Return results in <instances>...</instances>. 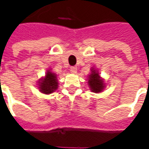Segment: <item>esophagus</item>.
Here are the masks:
<instances>
[{
	"instance_id": "34e87169",
	"label": "esophagus",
	"mask_w": 149,
	"mask_h": 149,
	"mask_svg": "<svg viewBox=\"0 0 149 149\" xmlns=\"http://www.w3.org/2000/svg\"><path fill=\"white\" fill-rule=\"evenodd\" d=\"M70 71L72 73H77V66H72V67H70Z\"/></svg>"
}]
</instances>
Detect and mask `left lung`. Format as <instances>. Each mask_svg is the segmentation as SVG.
I'll return each mask as SVG.
<instances>
[{
	"label": "left lung",
	"instance_id": "1",
	"mask_svg": "<svg viewBox=\"0 0 149 149\" xmlns=\"http://www.w3.org/2000/svg\"><path fill=\"white\" fill-rule=\"evenodd\" d=\"M92 72L88 77V84L90 88V90L93 93H100L102 92L104 88V84L103 80L100 78L99 72L95 70L94 68L91 69Z\"/></svg>",
	"mask_w": 149,
	"mask_h": 149
}]
</instances>
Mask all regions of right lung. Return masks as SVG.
<instances>
[{
  "instance_id": "add662e5",
  "label": "right lung",
  "mask_w": 149,
  "mask_h": 149,
  "mask_svg": "<svg viewBox=\"0 0 149 149\" xmlns=\"http://www.w3.org/2000/svg\"><path fill=\"white\" fill-rule=\"evenodd\" d=\"M58 87V81L56 75L50 70L46 72L45 77L41 78L39 81L40 91L45 94H50L55 92Z\"/></svg>"
}]
</instances>
